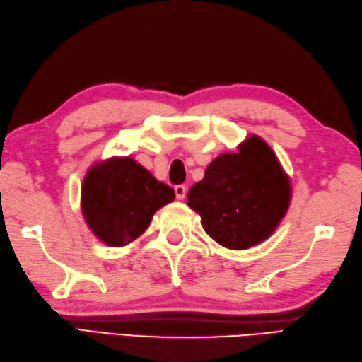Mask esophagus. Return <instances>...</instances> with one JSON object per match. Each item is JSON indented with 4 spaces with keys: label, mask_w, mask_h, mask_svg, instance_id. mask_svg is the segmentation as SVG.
Listing matches in <instances>:
<instances>
[{
    "label": "esophagus",
    "mask_w": 362,
    "mask_h": 362,
    "mask_svg": "<svg viewBox=\"0 0 362 362\" xmlns=\"http://www.w3.org/2000/svg\"><path fill=\"white\" fill-rule=\"evenodd\" d=\"M187 194V187L182 186V184H178V186H175V195L178 200H182L184 197Z\"/></svg>",
    "instance_id": "34e87169"
}]
</instances>
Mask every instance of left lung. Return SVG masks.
Masks as SVG:
<instances>
[{"label": "left lung", "instance_id": "obj_1", "mask_svg": "<svg viewBox=\"0 0 362 362\" xmlns=\"http://www.w3.org/2000/svg\"><path fill=\"white\" fill-rule=\"evenodd\" d=\"M291 203V182L262 139L252 136L238 153L214 159L194 184L187 204L214 240L245 250L267 239Z\"/></svg>", "mask_w": 362, "mask_h": 362}]
</instances>
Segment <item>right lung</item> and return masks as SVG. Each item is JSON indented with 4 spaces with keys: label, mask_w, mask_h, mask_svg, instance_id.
<instances>
[{
    "label": "right lung",
    "mask_w": 362,
    "mask_h": 362,
    "mask_svg": "<svg viewBox=\"0 0 362 362\" xmlns=\"http://www.w3.org/2000/svg\"><path fill=\"white\" fill-rule=\"evenodd\" d=\"M175 192L131 158L93 165L83 184V214L93 234L110 247L137 239L153 214L173 202Z\"/></svg>",
    "instance_id": "1"
}]
</instances>
